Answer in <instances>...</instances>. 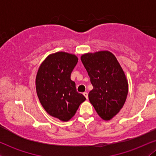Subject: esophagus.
Here are the masks:
<instances>
[{
  "label": "esophagus",
  "mask_w": 156,
  "mask_h": 156,
  "mask_svg": "<svg viewBox=\"0 0 156 156\" xmlns=\"http://www.w3.org/2000/svg\"><path fill=\"white\" fill-rule=\"evenodd\" d=\"M83 94L84 95V97H85V98H87V99H88V93H87V92H84L83 93Z\"/></svg>",
  "instance_id": "esophagus-1"
}]
</instances>
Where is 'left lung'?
Wrapping results in <instances>:
<instances>
[{
	"instance_id": "obj_1",
	"label": "left lung",
	"mask_w": 156,
	"mask_h": 156,
	"mask_svg": "<svg viewBox=\"0 0 156 156\" xmlns=\"http://www.w3.org/2000/svg\"><path fill=\"white\" fill-rule=\"evenodd\" d=\"M80 59L93 86L89 101L102 119L110 120L122 108L128 92L120 64L109 51L86 53Z\"/></svg>"
}]
</instances>
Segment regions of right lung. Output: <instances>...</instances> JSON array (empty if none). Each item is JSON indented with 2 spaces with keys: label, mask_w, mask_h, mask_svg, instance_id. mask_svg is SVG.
Segmentation results:
<instances>
[{
  "label": "right lung",
  "mask_w": 156,
  "mask_h": 156,
  "mask_svg": "<svg viewBox=\"0 0 156 156\" xmlns=\"http://www.w3.org/2000/svg\"><path fill=\"white\" fill-rule=\"evenodd\" d=\"M77 63L76 55L57 52L42 62L36 78L37 96L44 110L64 122L69 120L86 100L70 78Z\"/></svg>",
  "instance_id": "right-lung-1"
}]
</instances>
